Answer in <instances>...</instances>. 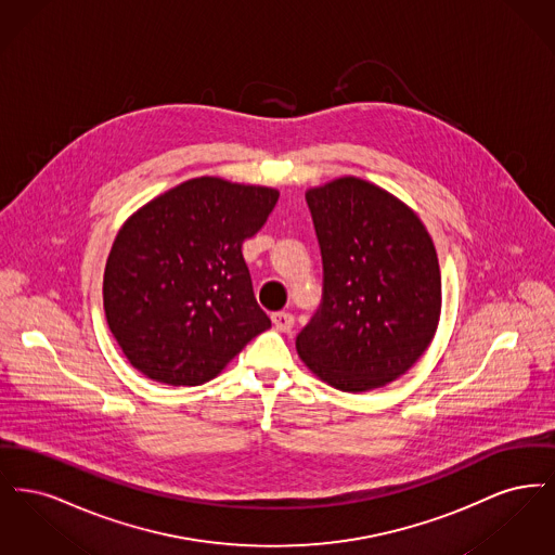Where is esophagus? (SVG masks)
Listing matches in <instances>:
<instances>
[{
  "label": "esophagus",
  "mask_w": 555,
  "mask_h": 555,
  "mask_svg": "<svg viewBox=\"0 0 555 555\" xmlns=\"http://www.w3.org/2000/svg\"><path fill=\"white\" fill-rule=\"evenodd\" d=\"M293 317H291L289 312H276V314H272V324H274V328L276 331H281V333H289L291 328H293Z\"/></svg>",
  "instance_id": "obj_1"
}]
</instances>
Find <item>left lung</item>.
Instances as JSON below:
<instances>
[{"mask_svg": "<svg viewBox=\"0 0 555 555\" xmlns=\"http://www.w3.org/2000/svg\"><path fill=\"white\" fill-rule=\"evenodd\" d=\"M322 254V301L297 335L306 366L362 393L412 369L441 317V270L423 220L358 177L308 189Z\"/></svg>", "mask_w": 555, "mask_h": 555, "instance_id": "8db88e82", "label": "left lung"}]
</instances>
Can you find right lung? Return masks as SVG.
<instances>
[{"label": "right lung", "instance_id": "add662e5", "mask_svg": "<svg viewBox=\"0 0 555 555\" xmlns=\"http://www.w3.org/2000/svg\"><path fill=\"white\" fill-rule=\"evenodd\" d=\"M279 202L272 186L199 177L154 197L107 256L104 310L132 369L202 385L270 328L241 254Z\"/></svg>", "mask_w": 555, "mask_h": 555}]
</instances>
